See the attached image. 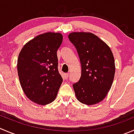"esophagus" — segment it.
Listing matches in <instances>:
<instances>
[{
    "mask_svg": "<svg viewBox=\"0 0 134 134\" xmlns=\"http://www.w3.org/2000/svg\"><path fill=\"white\" fill-rule=\"evenodd\" d=\"M63 76H64V78L65 79H68L69 78V74L68 73H65L64 75H63Z\"/></svg>",
    "mask_w": 134,
    "mask_h": 134,
    "instance_id": "1",
    "label": "esophagus"
}]
</instances>
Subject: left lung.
<instances>
[{
  "label": "left lung",
  "mask_w": 134,
  "mask_h": 134,
  "mask_svg": "<svg viewBox=\"0 0 134 134\" xmlns=\"http://www.w3.org/2000/svg\"><path fill=\"white\" fill-rule=\"evenodd\" d=\"M68 38L76 48L81 63L80 79L72 84L76 98L88 105L99 103L111 89L115 76L111 50L91 32H71Z\"/></svg>",
  "instance_id": "1"
}]
</instances>
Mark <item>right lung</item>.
<instances>
[{
    "label": "right lung",
    "mask_w": 134,
    "mask_h": 134,
    "mask_svg": "<svg viewBox=\"0 0 134 134\" xmlns=\"http://www.w3.org/2000/svg\"><path fill=\"white\" fill-rule=\"evenodd\" d=\"M62 41L61 33L46 32L29 41L19 54L17 67L21 86L37 104L54 102L63 82L57 56Z\"/></svg>",
    "instance_id": "right-lung-1"
}]
</instances>
